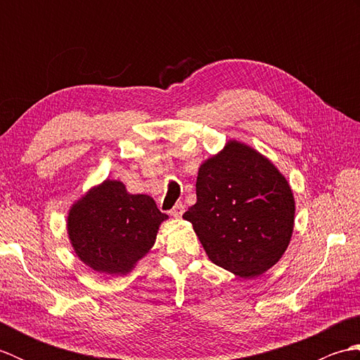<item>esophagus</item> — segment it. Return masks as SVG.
Listing matches in <instances>:
<instances>
[{"mask_svg":"<svg viewBox=\"0 0 360 360\" xmlns=\"http://www.w3.org/2000/svg\"><path fill=\"white\" fill-rule=\"evenodd\" d=\"M186 212V205L182 204V202H178L174 205V207L170 210V215L172 217H174V218H179V217H182V213Z\"/></svg>","mask_w":360,"mask_h":360,"instance_id":"esophagus-1","label":"esophagus"}]
</instances>
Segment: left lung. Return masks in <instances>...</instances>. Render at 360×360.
Instances as JSON below:
<instances>
[{
	"label": "left lung",
	"mask_w": 360,
	"mask_h": 360,
	"mask_svg": "<svg viewBox=\"0 0 360 360\" xmlns=\"http://www.w3.org/2000/svg\"><path fill=\"white\" fill-rule=\"evenodd\" d=\"M294 217V193L285 176L238 141H229L200 165L196 204L182 215L210 262L241 278L258 277L283 257Z\"/></svg>",
	"instance_id": "obj_1"
}]
</instances>
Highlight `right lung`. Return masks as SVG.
Wrapping results in <instances>:
<instances>
[{
  "label": "right lung",
  "instance_id": "add662e5",
  "mask_svg": "<svg viewBox=\"0 0 360 360\" xmlns=\"http://www.w3.org/2000/svg\"><path fill=\"white\" fill-rule=\"evenodd\" d=\"M165 219L151 196L128 193L124 182L105 179L71 205L66 227L82 263L122 277L155 246Z\"/></svg>",
  "mask_w": 360,
  "mask_h": 360
}]
</instances>
